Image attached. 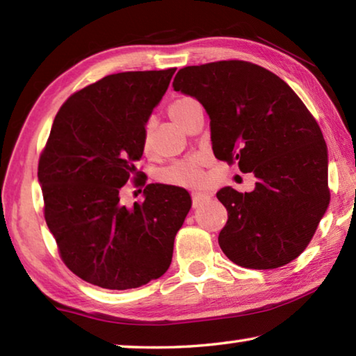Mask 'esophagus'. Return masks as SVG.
Segmentation results:
<instances>
[{"label": "esophagus", "instance_id": "1", "mask_svg": "<svg viewBox=\"0 0 356 356\" xmlns=\"http://www.w3.org/2000/svg\"><path fill=\"white\" fill-rule=\"evenodd\" d=\"M191 200H193V206L197 207V206H201L202 202H206L207 200H210V195L207 191H193L191 193Z\"/></svg>", "mask_w": 356, "mask_h": 356}]
</instances>
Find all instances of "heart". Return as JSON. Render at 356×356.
Segmentation results:
<instances>
[{"label": "heart", "mask_w": 356, "mask_h": 356, "mask_svg": "<svg viewBox=\"0 0 356 356\" xmlns=\"http://www.w3.org/2000/svg\"><path fill=\"white\" fill-rule=\"evenodd\" d=\"M193 99L190 97H182L174 100L170 105V116L179 122L180 118H182L184 111L193 104ZM149 138H150V127L147 125L144 129V146L149 144ZM204 156L202 155H193L185 159L182 161H177V163L171 165L170 168H166L160 172V180H163L166 184H172V185H185V186H193L197 185L202 180V171L201 166L204 163Z\"/></svg>", "instance_id": "b5f03b06"}]
</instances>
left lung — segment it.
Wrapping results in <instances>:
<instances>
[{"mask_svg": "<svg viewBox=\"0 0 356 356\" xmlns=\"http://www.w3.org/2000/svg\"><path fill=\"white\" fill-rule=\"evenodd\" d=\"M172 88L207 111L216 159L256 177L250 193H216L227 210L222 252L256 270L297 259L330 204L327 144L308 108L280 76L236 59L180 69Z\"/></svg>", "mask_w": 356, "mask_h": 356, "instance_id": "1", "label": "left lung"}]
</instances>
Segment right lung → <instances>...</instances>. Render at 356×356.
Returning <instances> with one entry per match:
<instances>
[{
  "mask_svg": "<svg viewBox=\"0 0 356 356\" xmlns=\"http://www.w3.org/2000/svg\"><path fill=\"white\" fill-rule=\"evenodd\" d=\"M174 72H120L72 94L40 154L47 226L70 272L94 286L135 289L171 265L190 193L149 184L144 201L127 207L120 190L136 174L144 129Z\"/></svg>",
  "mask_w": 356,
  "mask_h": 356,
  "instance_id": "obj_1",
  "label": "right lung"
}]
</instances>
